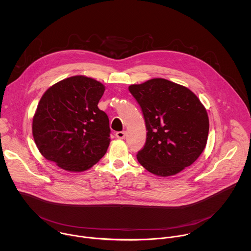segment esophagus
I'll list each match as a JSON object with an SVG mask.
<instances>
[{
	"instance_id": "1",
	"label": "esophagus",
	"mask_w": 251,
	"mask_h": 251,
	"mask_svg": "<svg viewBox=\"0 0 251 251\" xmlns=\"http://www.w3.org/2000/svg\"><path fill=\"white\" fill-rule=\"evenodd\" d=\"M116 137L119 139H125L126 137V131H118L116 133Z\"/></svg>"
}]
</instances>
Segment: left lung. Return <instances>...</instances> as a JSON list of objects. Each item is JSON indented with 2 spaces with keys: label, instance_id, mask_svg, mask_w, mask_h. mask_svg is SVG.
I'll return each mask as SVG.
<instances>
[{
  "label": "left lung",
  "instance_id": "obj_1",
  "mask_svg": "<svg viewBox=\"0 0 251 251\" xmlns=\"http://www.w3.org/2000/svg\"><path fill=\"white\" fill-rule=\"evenodd\" d=\"M143 112L147 140L137 159L146 170L169 177L190 166L209 134L205 106L188 88L163 78L128 87Z\"/></svg>",
  "mask_w": 251,
  "mask_h": 251
}]
</instances>
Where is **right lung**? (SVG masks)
I'll return each instance as SVG.
<instances>
[{
  "instance_id": "obj_1",
  "label": "right lung",
  "mask_w": 251,
  "mask_h": 251,
  "mask_svg": "<svg viewBox=\"0 0 251 251\" xmlns=\"http://www.w3.org/2000/svg\"><path fill=\"white\" fill-rule=\"evenodd\" d=\"M105 86L75 75L48 88L33 117L39 152L69 172H83L100 161L110 144L107 115L98 107Z\"/></svg>"
}]
</instances>
